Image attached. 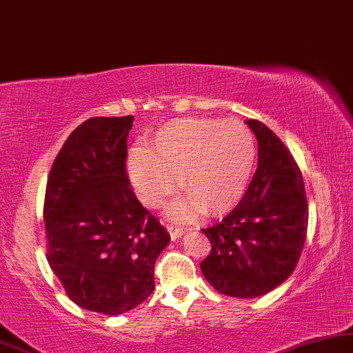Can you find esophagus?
<instances>
[{
  "label": "esophagus",
  "mask_w": 353,
  "mask_h": 353,
  "mask_svg": "<svg viewBox=\"0 0 353 353\" xmlns=\"http://www.w3.org/2000/svg\"><path fill=\"white\" fill-rule=\"evenodd\" d=\"M168 232H169V236H171L172 241H176V239H179V237L184 236L185 231L182 228H177V225L168 224Z\"/></svg>",
  "instance_id": "obj_1"
}]
</instances>
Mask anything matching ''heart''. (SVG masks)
<instances>
[{"label": "heart", "instance_id": "1", "mask_svg": "<svg viewBox=\"0 0 353 353\" xmlns=\"http://www.w3.org/2000/svg\"><path fill=\"white\" fill-rule=\"evenodd\" d=\"M255 161V139L241 122L181 117L153 135L150 150H132L128 172L139 199L148 206L161 205L181 179L189 195L174 201L169 214L190 221L203 211H231L250 184Z\"/></svg>", "mask_w": 353, "mask_h": 353}]
</instances>
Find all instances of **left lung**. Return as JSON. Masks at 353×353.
<instances>
[{
  "mask_svg": "<svg viewBox=\"0 0 353 353\" xmlns=\"http://www.w3.org/2000/svg\"><path fill=\"white\" fill-rule=\"evenodd\" d=\"M245 124L258 140V168L236 208L203 229L211 253L200 268L218 292L255 299L283 284L297 266L308 205L302 172L285 145L263 122Z\"/></svg>",
  "mask_w": 353,
  "mask_h": 353,
  "instance_id": "obj_1",
  "label": "left lung"
}]
</instances>
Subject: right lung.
I'll use <instances>...</instances> for the list:
<instances>
[{
  "label": "right lung",
  "mask_w": 353,
  "mask_h": 353,
  "mask_svg": "<svg viewBox=\"0 0 353 353\" xmlns=\"http://www.w3.org/2000/svg\"><path fill=\"white\" fill-rule=\"evenodd\" d=\"M134 116L92 117L65 140L45 194L48 263L68 297L116 316L147 300L171 237L125 174Z\"/></svg>",
  "instance_id": "right-lung-1"
}]
</instances>
